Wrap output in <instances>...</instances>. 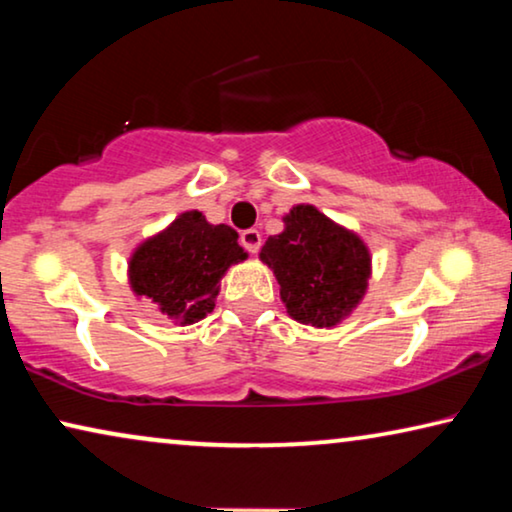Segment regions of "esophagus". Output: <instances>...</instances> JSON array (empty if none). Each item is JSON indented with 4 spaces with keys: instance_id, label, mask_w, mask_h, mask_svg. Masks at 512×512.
<instances>
[{
    "instance_id": "1",
    "label": "esophagus",
    "mask_w": 512,
    "mask_h": 512,
    "mask_svg": "<svg viewBox=\"0 0 512 512\" xmlns=\"http://www.w3.org/2000/svg\"><path fill=\"white\" fill-rule=\"evenodd\" d=\"M240 242H242V247L249 251V254H256V251L261 249V233H258L256 228L244 230V233L240 235Z\"/></svg>"
}]
</instances>
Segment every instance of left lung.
Masks as SVG:
<instances>
[{
    "label": "left lung",
    "instance_id": "obj_1",
    "mask_svg": "<svg viewBox=\"0 0 512 512\" xmlns=\"http://www.w3.org/2000/svg\"><path fill=\"white\" fill-rule=\"evenodd\" d=\"M282 221L284 230L265 240L258 258L275 275L286 312L314 328L342 324L368 291V244L314 205H293Z\"/></svg>",
    "mask_w": 512,
    "mask_h": 512
}]
</instances>
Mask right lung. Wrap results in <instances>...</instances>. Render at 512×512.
Masks as SVG:
<instances>
[{"mask_svg": "<svg viewBox=\"0 0 512 512\" xmlns=\"http://www.w3.org/2000/svg\"><path fill=\"white\" fill-rule=\"evenodd\" d=\"M247 256L233 228L214 226L191 209L137 244L128 261V282L137 298L151 300L174 324L191 326L214 310L223 275Z\"/></svg>", "mask_w": 512, "mask_h": 512, "instance_id": "1", "label": "right lung"}]
</instances>
